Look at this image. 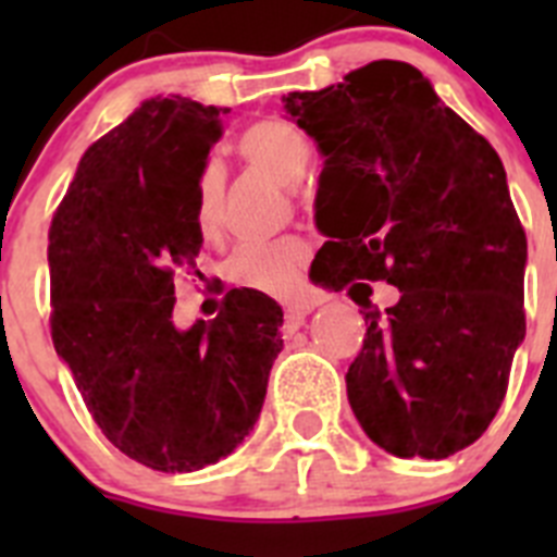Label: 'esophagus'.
<instances>
[{"label":"esophagus","mask_w":557,"mask_h":557,"mask_svg":"<svg viewBox=\"0 0 557 557\" xmlns=\"http://www.w3.org/2000/svg\"><path fill=\"white\" fill-rule=\"evenodd\" d=\"M309 312H312V307H309V304H295V307H287V314H284V323H287L289 332H295V329H301L304 321H307Z\"/></svg>","instance_id":"esophagus-1"}]
</instances>
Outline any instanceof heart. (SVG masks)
Segmentation results:
<instances>
[{
  "mask_svg": "<svg viewBox=\"0 0 557 557\" xmlns=\"http://www.w3.org/2000/svg\"><path fill=\"white\" fill-rule=\"evenodd\" d=\"M239 152L250 166L284 186L304 178L312 147L298 127L282 120L250 125L239 139ZM195 225L203 236H218L223 225V175L214 164L206 166L195 189ZM307 245L298 236H282L273 243H248L228 259V278L236 287L289 298L301 284Z\"/></svg>",
  "mask_w": 557,
  "mask_h": 557,
  "instance_id": "obj_1",
  "label": "heart"
}]
</instances>
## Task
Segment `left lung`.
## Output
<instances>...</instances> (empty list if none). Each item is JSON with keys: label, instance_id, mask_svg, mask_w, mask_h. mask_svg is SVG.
Masks as SVG:
<instances>
[{"label": "left lung", "instance_id": "left-lung-1", "mask_svg": "<svg viewBox=\"0 0 557 557\" xmlns=\"http://www.w3.org/2000/svg\"><path fill=\"white\" fill-rule=\"evenodd\" d=\"M284 111L326 159L314 282L401 293L382 314L348 289L368 323L346 373L354 416L391 455L444 460L488 430L524 339L528 236L505 166L410 63L289 91Z\"/></svg>", "mask_w": 557, "mask_h": 557}]
</instances>
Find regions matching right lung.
<instances>
[{
    "label": "right lung",
    "mask_w": 557,
    "mask_h": 557,
    "mask_svg": "<svg viewBox=\"0 0 557 557\" xmlns=\"http://www.w3.org/2000/svg\"><path fill=\"white\" fill-rule=\"evenodd\" d=\"M228 108L150 97L83 152L49 228L52 343L102 435L152 471L228 457L262 412L282 307L231 289L214 321L172 323L175 270L203 234L195 189Z\"/></svg>",
    "instance_id": "add662e5"
}]
</instances>
